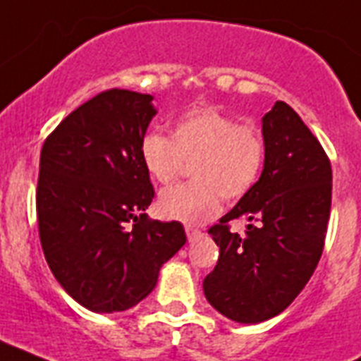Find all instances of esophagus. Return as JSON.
<instances>
[{
    "label": "esophagus",
    "mask_w": 361,
    "mask_h": 361,
    "mask_svg": "<svg viewBox=\"0 0 361 361\" xmlns=\"http://www.w3.org/2000/svg\"><path fill=\"white\" fill-rule=\"evenodd\" d=\"M184 229H186L188 240H195V238H199L200 235H202V231H200L199 228H195V226H191V224H188Z\"/></svg>",
    "instance_id": "1"
}]
</instances>
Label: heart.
Returning a JSON list of instances; mask_svg holds the SVG:
<instances>
[{
    "label": "heart",
    "instance_id": "heart-1",
    "mask_svg": "<svg viewBox=\"0 0 361 361\" xmlns=\"http://www.w3.org/2000/svg\"><path fill=\"white\" fill-rule=\"evenodd\" d=\"M141 161L159 184H171L191 164L193 183L168 188L159 197L164 216L199 224L212 219L226 200H238L257 186L264 171L267 145L255 123H240L213 104L184 110L171 124V137L146 132Z\"/></svg>",
    "mask_w": 361,
    "mask_h": 361
}]
</instances>
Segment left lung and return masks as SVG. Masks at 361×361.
I'll return each mask as SVG.
<instances>
[{
    "mask_svg": "<svg viewBox=\"0 0 361 361\" xmlns=\"http://www.w3.org/2000/svg\"><path fill=\"white\" fill-rule=\"evenodd\" d=\"M267 157L257 186L212 226L220 247L204 295L229 320L258 324L291 304L318 266L331 215L333 171L318 139L283 101L262 119ZM250 220L245 235L228 222Z\"/></svg>",
    "mask_w": 361,
    "mask_h": 361,
    "instance_id": "8db88e82",
    "label": "left lung"
}]
</instances>
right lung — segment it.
<instances>
[{"label": "right lung", "mask_w": 361, "mask_h": 361, "mask_svg": "<svg viewBox=\"0 0 361 361\" xmlns=\"http://www.w3.org/2000/svg\"><path fill=\"white\" fill-rule=\"evenodd\" d=\"M153 97L111 88L66 116L43 142L37 229L63 289L95 312L126 311L149 295L184 244L180 222L149 219L155 191L141 139Z\"/></svg>", "instance_id": "1"}]
</instances>
